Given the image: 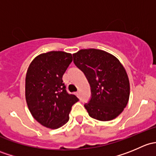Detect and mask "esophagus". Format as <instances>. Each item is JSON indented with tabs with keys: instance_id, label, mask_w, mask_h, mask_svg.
Masks as SVG:
<instances>
[{
	"instance_id": "34e87169",
	"label": "esophagus",
	"mask_w": 156,
	"mask_h": 156,
	"mask_svg": "<svg viewBox=\"0 0 156 156\" xmlns=\"http://www.w3.org/2000/svg\"><path fill=\"white\" fill-rule=\"evenodd\" d=\"M75 95H76L77 97H78V96H79V91H77V92H75Z\"/></svg>"
}]
</instances>
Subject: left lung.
I'll list each match as a JSON object with an SVG mask.
<instances>
[{
    "mask_svg": "<svg viewBox=\"0 0 156 156\" xmlns=\"http://www.w3.org/2000/svg\"><path fill=\"white\" fill-rule=\"evenodd\" d=\"M73 61L91 87V99L84 104L89 115L101 122L117 118L130 97L128 76L120 61L108 52L94 48L73 53Z\"/></svg>",
    "mask_w": 156,
    "mask_h": 156,
    "instance_id": "obj_1",
    "label": "left lung"
}]
</instances>
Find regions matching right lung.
Segmentation results:
<instances>
[{
	"mask_svg": "<svg viewBox=\"0 0 156 156\" xmlns=\"http://www.w3.org/2000/svg\"><path fill=\"white\" fill-rule=\"evenodd\" d=\"M72 61L71 53H41L30 63L26 75V100L31 115L43 126L57 129L69 119L72 106L78 101L69 94L62 75Z\"/></svg>",
	"mask_w": 156,
	"mask_h": 156,
	"instance_id": "obj_1",
	"label": "right lung"
}]
</instances>
